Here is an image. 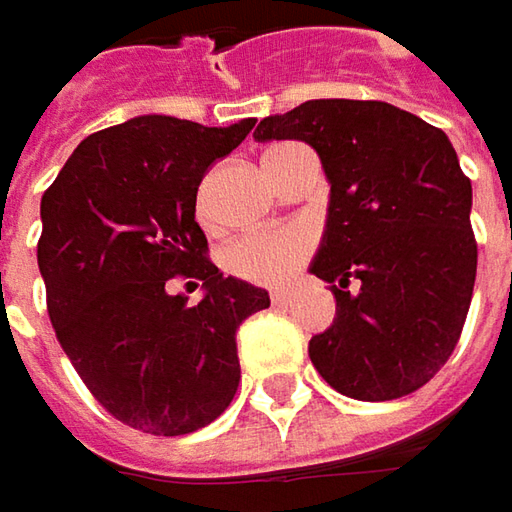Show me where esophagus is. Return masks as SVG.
Here are the masks:
<instances>
[{
    "label": "esophagus",
    "mask_w": 512,
    "mask_h": 512,
    "mask_svg": "<svg viewBox=\"0 0 512 512\" xmlns=\"http://www.w3.org/2000/svg\"><path fill=\"white\" fill-rule=\"evenodd\" d=\"M290 296H293L290 290H273V293H270V302L276 307H285L287 302H290Z\"/></svg>",
    "instance_id": "obj_1"
}]
</instances>
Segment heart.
Wrapping results in <instances>:
<instances>
[{
  "mask_svg": "<svg viewBox=\"0 0 512 512\" xmlns=\"http://www.w3.org/2000/svg\"><path fill=\"white\" fill-rule=\"evenodd\" d=\"M199 216L205 219V210H199ZM310 247H313V239L296 227L250 233V236L236 239L233 245H227L222 253V265L230 276L250 285H282L305 262Z\"/></svg>",
  "mask_w": 512,
  "mask_h": 512,
  "instance_id": "heart-1",
  "label": "heart"
}]
</instances>
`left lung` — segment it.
<instances>
[{"mask_svg": "<svg viewBox=\"0 0 512 512\" xmlns=\"http://www.w3.org/2000/svg\"><path fill=\"white\" fill-rule=\"evenodd\" d=\"M253 139H302L330 179L310 273L333 290L336 319L310 339L313 367L359 402L416 393L456 350L476 282L473 187L450 139L362 99H313L262 119Z\"/></svg>", "mask_w": 512, "mask_h": 512, "instance_id": "obj_1", "label": "left lung"}]
</instances>
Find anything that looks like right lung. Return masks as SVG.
I'll use <instances>...</instances> for the list:
<instances>
[{
    "mask_svg": "<svg viewBox=\"0 0 512 512\" xmlns=\"http://www.w3.org/2000/svg\"><path fill=\"white\" fill-rule=\"evenodd\" d=\"M253 125L136 116L90 133L42 196L50 325L93 399L142 433L219 419L242 379L236 330L270 307L267 290L219 273L196 222L207 168ZM170 278L202 281L206 296L187 306Z\"/></svg>",
    "mask_w": 512,
    "mask_h": 512,
    "instance_id": "1",
    "label": "right lung"
}]
</instances>
